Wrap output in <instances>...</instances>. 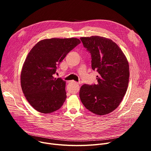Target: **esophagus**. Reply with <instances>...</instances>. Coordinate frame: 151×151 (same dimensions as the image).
<instances>
[{"mask_svg":"<svg viewBox=\"0 0 151 151\" xmlns=\"http://www.w3.org/2000/svg\"><path fill=\"white\" fill-rule=\"evenodd\" d=\"M70 82H71V83H75V84L76 85H79V83H78V82H76L74 81H70Z\"/></svg>","mask_w":151,"mask_h":151,"instance_id":"esophagus-1","label":"esophagus"}]
</instances>
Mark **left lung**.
<instances>
[{
  "label": "left lung",
  "instance_id": "8db88e82",
  "mask_svg": "<svg viewBox=\"0 0 151 151\" xmlns=\"http://www.w3.org/2000/svg\"><path fill=\"white\" fill-rule=\"evenodd\" d=\"M80 39L91 55L92 69L99 73L97 84L81 87V100L93 114H108L117 108L126 93L130 76L128 60L110 39L93 36Z\"/></svg>",
  "mask_w": 151,
  "mask_h": 151
}]
</instances>
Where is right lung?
Instances as JSON below:
<instances>
[{"mask_svg":"<svg viewBox=\"0 0 151 151\" xmlns=\"http://www.w3.org/2000/svg\"><path fill=\"white\" fill-rule=\"evenodd\" d=\"M81 43L77 38L40 40L28 54L21 72V86L30 104L37 111L50 114L65 101L66 81L54 74L66 55Z\"/></svg>","mask_w":151,"mask_h":151,"instance_id":"1","label":"right lung"}]
</instances>
